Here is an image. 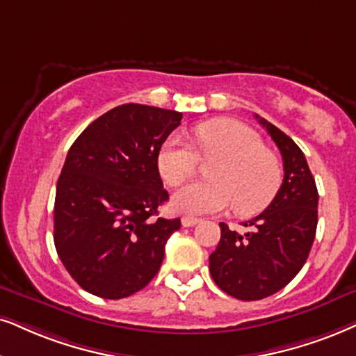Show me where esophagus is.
Here are the masks:
<instances>
[{
  "instance_id": "obj_1",
  "label": "esophagus",
  "mask_w": 356,
  "mask_h": 356,
  "mask_svg": "<svg viewBox=\"0 0 356 356\" xmlns=\"http://www.w3.org/2000/svg\"><path fill=\"white\" fill-rule=\"evenodd\" d=\"M181 222H182V227L188 228V227H193V225L200 223V218H195V217H188V215H186V217H182Z\"/></svg>"
}]
</instances>
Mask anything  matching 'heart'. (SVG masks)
Returning <instances> with one entry per match:
<instances>
[{"mask_svg": "<svg viewBox=\"0 0 356 356\" xmlns=\"http://www.w3.org/2000/svg\"><path fill=\"white\" fill-rule=\"evenodd\" d=\"M193 146L169 136L157 152V169L169 186L191 179L202 159H217L209 168L211 181H199L174 195L175 210L191 215L230 209L253 215L271 204L282 182L277 156L263 147L259 134L230 118H215L192 129Z\"/></svg>", "mask_w": 356, "mask_h": 356, "instance_id": "heart-1", "label": "heart"}]
</instances>
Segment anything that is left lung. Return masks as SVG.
I'll return each mask as SVG.
<instances>
[{"mask_svg": "<svg viewBox=\"0 0 356 356\" xmlns=\"http://www.w3.org/2000/svg\"><path fill=\"white\" fill-rule=\"evenodd\" d=\"M266 128L284 163V181L268 209L240 235L220 223L222 236L210 254V274L223 292L240 300L276 294L296 277L312 248L317 230L318 192L304 152L292 139L268 123Z\"/></svg>", "mask_w": 356, "mask_h": 356, "instance_id": "1", "label": "left lung"}]
</instances>
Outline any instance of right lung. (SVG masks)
<instances>
[{"mask_svg":"<svg viewBox=\"0 0 356 356\" xmlns=\"http://www.w3.org/2000/svg\"><path fill=\"white\" fill-rule=\"evenodd\" d=\"M182 113L126 103L90 123L67 152L54 204V243L77 284L103 299L141 291L159 271L181 218H151L169 193L157 152Z\"/></svg>","mask_w":356,"mask_h":356,"instance_id":"right-lung-1","label":"right lung"}]
</instances>
